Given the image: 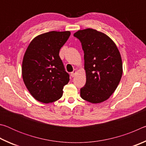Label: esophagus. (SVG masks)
Here are the masks:
<instances>
[{"mask_svg":"<svg viewBox=\"0 0 146 146\" xmlns=\"http://www.w3.org/2000/svg\"><path fill=\"white\" fill-rule=\"evenodd\" d=\"M76 73H77V71H76V70H74L73 71H72V72L71 73V76H72V77H74L76 75Z\"/></svg>","mask_w":146,"mask_h":146,"instance_id":"obj_1","label":"esophagus"}]
</instances>
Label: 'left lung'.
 <instances>
[{"label":"left lung","mask_w":146,"mask_h":146,"mask_svg":"<svg viewBox=\"0 0 146 146\" xmlns=\"http://www.w3.org/2000/svg\"><path fill=\"white\" fill-rule=\"evenodd\" d=\"M74 36L84 53L86 82L80 89V97L93 104L102 102L115 92L122 77L120 53L111 38L96 29L78 30Z\"/></svg>","instance_id":"left-lung-1"}]
</instances>
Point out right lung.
<instances>
[{
  "label": "right lung",
  "mask_w": 146,
  "mask_h": 146,
  "mask_svg": "<svg viewBox=\"0 0 146 146\" xmlns=\"http://www.w3.org/2000/svg\"><path fill=\"white\" fill-rule=\"evenodd\" d=\"M70 31H52L39 35L29 43L24 55L22 75L33 97L42 103H51L62 96L64 86L70 80L59 56Z\"/></svg>",
  "instance_id": "add662e5"
}]
</instances>
